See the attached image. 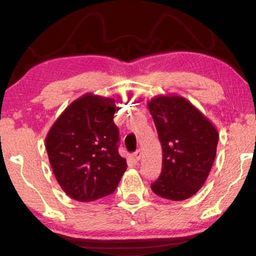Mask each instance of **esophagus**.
<instances>
[{
	"label": "esophagus",
	"instance_id": "obj_1",
	"mask_svg": "<svg viewBox=\"0 0 256 256\" xmlns=\"http://www.w3.org/2000/svg\"><path fill=\"white\" fill-rule=\"evenodd\" d=\"M132 157H133L134 160H136V162H138V160H140V158H141V151H140V149L136 150V152L132 154Z\"/></svg>",
	"mask_w": 256,
	"mask_h": 256
}]
</instances>
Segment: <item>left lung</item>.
Instances as JSON below:
<instances>
[{
    "label": "left lung",
    "instance_id": "1",
    "mask_svg": "<svg viewBox=\"0 0 256 256\" xmlns=\"http://www.w3.org/2000/svg\"><path fill=\"white\" fill-rule=\"evenodd\" d=\"M148 108L162 146V168L151 190L160 198L183 201L193 196L214 164L218 131L184 97L156 96Z\"/></svg>",
    "mask_w": 256,
    "mask_h": 256
}]
</instances>
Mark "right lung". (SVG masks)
Returning <instances> with one entry per match:
<instances>
[{
  "label": "right lung",
  "mask_w": 256,
  "mask_h": 256,
  "mask_svg": "<svg viewBox=\"0 0 256 256\" xmlns=\"http://www.w3.org/2000/svg\"><path fill=\"white\" fill-rule=\"evenodd\" d=\"M115 100L86 94L72 102L52 125L46 150L55 178L68 196L96 201L118 188L126 160L118 151Z\"/></svg>",
  "instance_id": "add662e5"
}]
</instances>
